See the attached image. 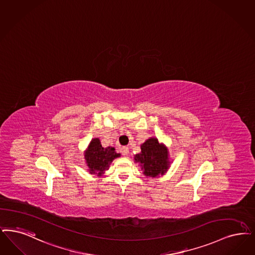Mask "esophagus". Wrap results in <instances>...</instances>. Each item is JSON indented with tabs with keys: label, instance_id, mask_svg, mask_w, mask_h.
Returning a JSON list of instances; mask_svg holds the SVG:
<instances>
[{
	"label": "esophagus",
	"instance_id": "34e87169",
	"mask_svg": "<svg viewBox=\"0 0 255 255\" xmlns=\"http://www.w3.org/2000/svg\"><path fill=\"white\" fill-rule=\"evenodd\" d=\"M122 153H123V155H128L129 148L128 147H123L122 148Z\"/></svg>",
	"mask_w": 255,
	"mask_h": 255
}]
</instances>
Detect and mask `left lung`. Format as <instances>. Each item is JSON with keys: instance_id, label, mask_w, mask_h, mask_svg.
Returning a JSON list of instances; mask_svg holds the SVG:
<instances>
[{"instance_id": "1", "label": "left lung", "mask_w": 255, "mask_h": 255, "mask_svg": "<svg viewBox=\"0 0 255 255\" xmlns=\"http://www.w3.org/2000/svg\"><path fill=\"white\" fill-rule=\"evenodd\" d=\"M140 149L141 152L134 154L133 159L135 163L139 164L146 177L155 178L167 173L172 160L165 144L158 142L156 137L152 136L140 145Z\"/></svg>"}]
</instances>
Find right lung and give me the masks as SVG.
Returning <instances> with one entry per match:
<instances>
[{
	"mask_svg": "<svg viewBox=\"0 0 255 255\" xmlns=\"http://www.w3.org/2000/svg\"><path fill=\"white\" fill-rule=\"evenodd\" d=\"M121 157V153L116 152L114 147H102L99 137L92 138L88 147L84 151V159L88 172L91 174L102 176L106 170L109 169L114 159Z\"/></svg>",
	"mask_w": 255,
	"mask_h": 255,
	"instance_id": "1",
	"label": "right lung"
}]
</instances>
